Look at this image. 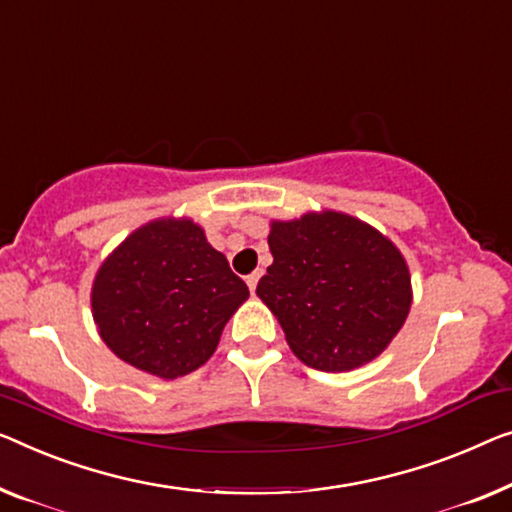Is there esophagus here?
<instances>
[{
    "label": "esophagus",
    "instance_id": "34e87169",
    "mask_svg": "<svg viewBox=\"0 0 512 512\" xmlns=\"http://www.w3.org/2000/svg\"><path fill=\"white\" fill-rule=\"evenodd\" d=\"M259 276H262V271H255V273H250V276L246 278V285H248V289H250V292H255V289H257V282H259Z\"/></svg>",
    "mask_w": 512,
    "mask_h": 512
}]
</instances>
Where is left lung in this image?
<instances>
[{
  "instance_id": "8db88e82",
  "label": "left lung",
  "mask_w": 512,
  "mask_h": 512,
  "mask_svg": "<svg viewBox=\"0 0 512 512\" xmlns=\"http://www.w3.org/2000/svg\"><path fill=\"white\" fill-rule=\"evenodd\" d=\"M273 264L257 285L294 356L349 372L391 345L411 308V276L398 246L342 211L271 220Z\"/></svg>"
}]
</instances>
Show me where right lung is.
I'll return each instance as SVG.
<instances>
[{
	"label": "right lung",
	"mask_w": 512,
	"mask_h": 512,
	"mask_svg": "<svg viewBox=\"0 0 512 512\" xmlns=\"http://www.w3.org/2000/svg\"><path fill=\"white\" fill-rule=\"evenodd\" d=\"M248 296L202 227L170 216L137 227L105 257L91 285V315L114 356L177 379L209 361Z\"/></svg>",
	"instance_id": "add662e5"
}]
</instances>
